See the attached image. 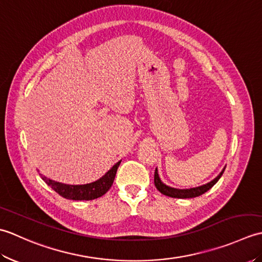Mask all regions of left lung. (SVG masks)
I'll list each match as a JSON object with an SVG mask.
<instances>
[{
    "label": "left lung",
    "mask_w": 262,
    "mask_h": 262,
    "mask_svg": "<svg viewBox=\"0 0 262 262\" xmlns=\"http://www.w3.org/2000/svg\"><path fill=\"white\" fill-rule=\"evenodd\" d=\"M224 170H225V166L223 168V170L221 171V173L217 176L215 179H213L211 181L205 183L203 186H199V187H194V188H189V189H178V188H173V187H170V186H166L165 183L162 182V180L160 179V176H159V172L158 169H155V173H154V185L157 187L158 190L164 194V196H168V197H172V198H181V199H185V198H194V197H198L200 194L205 193L206 191H208L209 189L213 187L215 183L220 180V178L223 176L224 173Z\"/></svg>",
    "instance_id": "left-lung-1"
}]
</instances>
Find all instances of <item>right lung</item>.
Returning a JSON list of instances; mask_svg holds the SVG:
<instances>
[{"label": "right lung", "instance_id": "right-lung-1", "mask_svg": "<svg viewBox=\"0 0 262 262\" xmlns=\"http://www.w3.org/2000/svg\"><path fill=\"white\" fill-rule=\"evenodd\" d=\"M121 162H117L107 173L102 176L100 179L86 183V185H66V183L57 182L49 178L41 176V179L51 187L53 190L56 191L60 196L71 200H93L103 196L111 188L115 180L117 169Z\"/></svg>", "mask_w": 262, "mask_h": 262}]
</instances>
